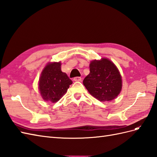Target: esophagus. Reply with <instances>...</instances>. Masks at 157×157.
Returning <instances> with one entry per match:
<instances>
[{"mask_svg":"<svg viewBox=\"0 0 157 157\" xmlns=\"http://www.w3.org/2000/svg\"><path fill=\"white\" fill-rule=\"evenodd\" d=\"M73 80L75 81H81L82 78H81V77H80V76H76V77L74 78Z\"/></svg>","mask_w":157,"mask_h":157,"instance_id":"1","label":"esophagus"}]
</instances>
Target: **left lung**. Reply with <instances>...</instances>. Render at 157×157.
I'll list each match as a JSON object with an SVG mask.
<instances>
[{"mask_svg":"<svg viewBox=\"0 0 157 157\" xmlns=\"http://www.w3.org/2000/svg\"><path fill=\"white\" fill-rule=\"evenodd\" d=\"M89 67L90 73L83 85L92 96L102 102L117 98L122 89V78L115 64L103 58L92 60Z\"/></svg>","mask_w":157,"mask_h":157,"instance_id":"1","label":"left lung"}]
</instances>
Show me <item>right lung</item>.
I'll return each instance as SVG.
<instances>
[{
	"label": "right lung",
	"mask_w": 157,
	"mask_h": 157,
	"mask_svg": "<svg viewBox=\"0 0 157 157\" xmlns=\"http://www.w3.org/2000/svg\"><path fill=\"white\" fill-rule=\"evenodd\" d=\"M61 63H48L42 71L39 89L45 101L56 102L65 94L72 81L61 71Z\"/></svg>",
	"instance_id": "add662e5"
}]
</instances>
